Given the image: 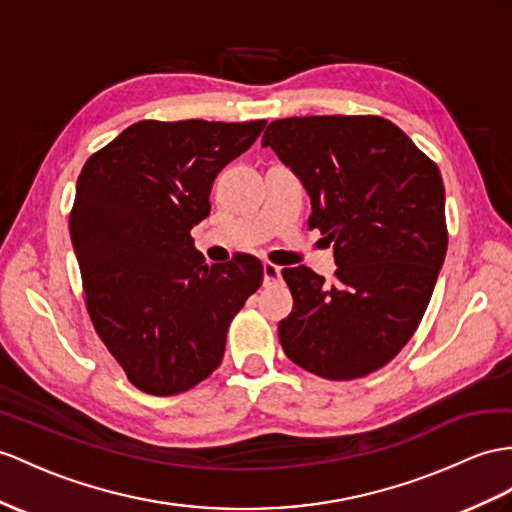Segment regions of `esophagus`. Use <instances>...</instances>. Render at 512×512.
<instances>
[{"label":"esophagus","mask_w":512,"mask_h":512,"mask_svg":"<svg viewBox=\"0 0 512 512\" xmlns=\"http://www.w3.org/2000/svg\"><path fill=\"white\" fill-rule=\"evenodd\" d=\"M280 278H282V271H280V267L271 265V263H265V265H263V284H265V286L280 282Z\"/></svg>","instance_id":"1"}]
</instances>
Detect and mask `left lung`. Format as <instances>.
Instances as JSON below:
<instances>
[{
    "mask_svg": "<svg viewBox=\"0 0 512 512\" xmlns=\"http://www.w3.org/2000/svg\"><path fill=\"white\" fill-rule=\"evenodd\" d=\"M263 147L302 180L308 228L336 260L330 282L304 265L282 271L293 293L282 350L321 378H363L397 356L428 308L447 252L441 173L382 117L278 119Z\"/></svg>",
    "mask_w": 512,
    "mask_h": 512,
    "instance_id": "8db88e82",
    "label": "left lung"
}]
</instances>
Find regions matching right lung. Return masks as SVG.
Segmentation results:
<instances>
[{
    "label": "right lung",
    "mask_w": 512,
    "mask_h": 512,
    "mask_svg": "<svg viewBox=\"0 0 512 512\" xmlns=\"http://www.w3.org/2000/svg\"><path fill=\"white\" fill-rule=\"evenodd\" d=\"M267 121H139L93 154L69 217L86 306L108 352L145 393L176 395L213 373L232 317L263 284L239 254L206 265L191 228L217 173Z\"/></svg>",
    "instance_id": "right-lung-1"
}]
</instances>
